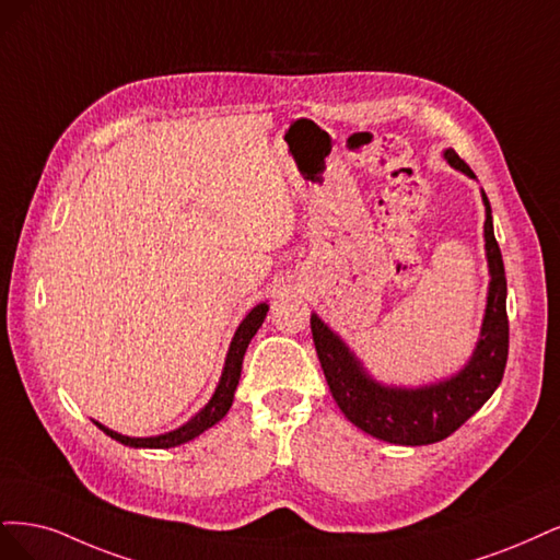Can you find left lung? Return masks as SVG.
Wrapping results in <instances>:
<instances>
[{"mask_svg":"<svg viewBox=\"0 0 560 560\" xmlns=\"http://www.w3.org/2000/svg\"><path fill=\"white\" fill-rule=\"evenodd\" d=\"M444 158L451 167L475 178V172L454 149H446ZM481 197L486 207V256H489L491 272L489 304H486L475 355L456 376L417 390L378 386L360 368L345 341L312 314L314 347L335 402L353 425L376 440L405 446L442 442L470 419L502 382L510 351L508 279H504L502 254L493 234L489 197L486 192H481Z\"/></svg>","mask_w":560,"mask_h":560,"instance_id":"8db88e82","label":"left lung"}]
</instances>
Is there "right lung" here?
I'll return each mask as SVG.
<instances>
[{
  "label": "right lung",
  "instance_id": "obj_1",
  "mask_svg": "<svg viewBox=\"0 0 560 560\" xmlns=\"http://www.w3.org/2000/svg\"><path fill=\"white\" fill-rule=\"evenodd\" d=\"M269 306L262 302L258 306H254V310L248 312V316L240 323L237 332H234L232 337V345H230V351H228V358H225V368H223V374H221V382H219V388H215L213 398L209 400V405L200 411L195 413V417L182 425L178 430H172L167 432V435H158V438H128V435H118V432L104 428L102 423L100 430H104L106 435H109L112 440L125 444V446H141V448H170V446H176V444H184L192 438L200 435V432H205L207 428H211L213 423H219L230 405H232V398H234V390H237V384H240V374H242V360H244V353L248 349V341L254 339V335L258 332V328L262 326L265 320V314H267Z\"/></svg>",
  "mask_w": 560,
  "mask_h": 560
}]
</instances>
